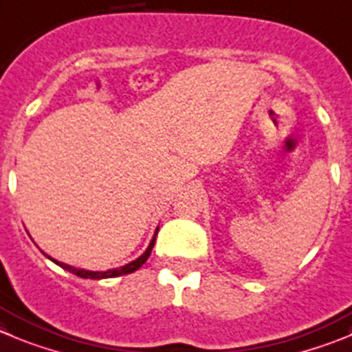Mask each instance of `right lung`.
<instances>
[{
    "label": "right lung",
    "instance_id": "obj_1",
    "mask_svg": "<svg viewBox=\"0 0 352 352\" xmlns=\"http://www.w3.org/2000/svg\"><path fill=\"white\" fill-rule=\"evenodd\" d=\"M157 231H160V228H156V231H154V236L153 239H151L149 246L146 248V252H144L140 257H137L135 261L128 262V264L121 265V267H114V269H107V271H88V269H80V267H74V265H69V264H64V262H58L57 258L50 257V255H47L48 258H50L54 264L60 265L62 269H65V271L72 272V274L80 276V278H85V280H104V278H116V276H123V274H130V272L137 271V269L140 267V265L144 264V262L149 258L151 252H153V246H154V241H156V234Z\"/></svg>",
    "mask_w": 352,
    "mask_h": 352
}]
</instances>
